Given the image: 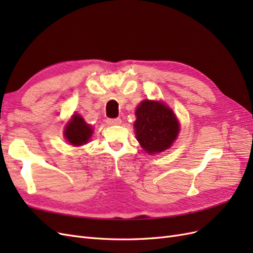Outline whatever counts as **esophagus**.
<instances>
[{
	"instance_id": "esophagus-1",
	"label": "esophagus",
	"mask_w": 253,
	"mask_h": 253,
	"mask_svg": "<svg viewBox=\"0 0 253 253\" xmlns=\"http://www.w3.org/2000/svg\"><path fill=\"white\" fill-rule=\"evenodd\" d=\"M106 122H108V125H111V126H117V125L121 124V119L120 118H109L108 120H106Z\"/></svg>"
}]
</instances>
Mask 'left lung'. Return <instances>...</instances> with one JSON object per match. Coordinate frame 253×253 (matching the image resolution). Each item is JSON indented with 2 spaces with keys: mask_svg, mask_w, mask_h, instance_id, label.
<instances>
[{
  "mask_svg": "<svg viewBox=\"0 0 253 253\" xmlns=\"http://www.w3.org/2000/svg\"><path fill=\"white\" fill-rule=\"evenodd\" d=\"M136 138L149 154L169 149L179 132V125L171 109L158 101H142L136 109Z\"/></svg>",
  "mask_w": 253,
  "mask_h": 253,
  "instance_id": "obj_1",
  "label": "left lung"
}]
</instances>
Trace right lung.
Segmentation results:
<instances>
[{
    "instance_id": "right-lung-1",
    "label": "right lung",
    "mask_w": 253,
    "mask_h": 253,
    "mask_svg": "<svg viewBox=\"0 0 253 253\" xmlns=\"http://www.w3.org/2000/svg\"><path fill=\"white\" fill-rule=\"evenodd\" d=\"M65 137L73 145L85 144L93 134V128L80 115L75 114L72 121L65 127Z\"/></svg>"
}]
</instances>
